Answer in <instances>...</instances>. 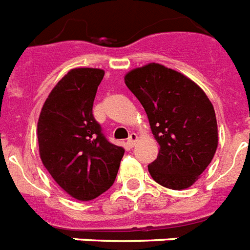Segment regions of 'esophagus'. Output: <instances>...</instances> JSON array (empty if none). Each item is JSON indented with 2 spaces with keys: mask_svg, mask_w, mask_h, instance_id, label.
I'll use <instances>...</instances> for the list:
<instances>
[{
  "mask_svg": "<svg viewBox=\"0 0 250 250\" xmlns=\"http://www.w3.org/2000/svg\"><path fill=\"white\" fill-rule=\"evenodd\" d=\"M138 140V135L135 133H130L129 138H127V144H129L130 147H134L135 143H137Z\"/></svg>",
  "mask_w": 250,
  "mask_h": 250,
  "instance_id": "34e87169",
  "label": "esophagus"
}]
</instances>
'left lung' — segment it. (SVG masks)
<instances>
[{"label": "left lung", "mask_w": 250, "mask_h": 250, "mask_svg": "<svg viewBox=\"0 0 250 250\" xmlns=\"http://www.w3.org/2000/svg\"><path fill=\"white\" fill-rule=\"evenodd\" d=\"M125 84L147 112L160 144L148 165L154 181L180 190L195 183L217 149V121L206 93L190 79L160 63L130 71Z\"/></svg>", "instance_id": "8db88e82"}]
</instances>
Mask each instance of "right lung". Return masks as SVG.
Instances as JSON below:
<instances>
[{
	"mask_svg": "<svg viewBox=\"0 0 250 250\" xmlns=\"http://www.w3.org/2000/svg\"><path fill=\"white\" fill-rule=\"evenodd\" d=\"M104 71L73 69L49 93L38 120L41 158L63 190L92 201L116 179L124 148L103 134L93 116V102Z\"/></svg>",
	"mask_w": 250,
	"mask_h": 250,
	"instance_id": "obj_1",
	"label": "right lung"
}]
</instances>
